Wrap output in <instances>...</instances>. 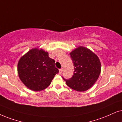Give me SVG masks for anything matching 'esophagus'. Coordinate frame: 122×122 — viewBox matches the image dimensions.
<instances>
[{"label": "esophagus", "mask_w": 122, "mask_h": 122, "mask_svg": "<svg viewBox=\"0 0 122 122\" xmlns=\"http://www.w3.org/2000/svg\"><path fill=\"white\" fill-rule=\"evenodd\" d=\"M62 69H59V73L60 74H61L62 73Z\"/></svg>", "instance_id": "34e87169"}]
</instances>
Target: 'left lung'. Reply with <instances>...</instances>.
Instances as JSON below:
<instances>
[{"label": "left lung", "instance_id": "obj_1", "mask_svg": "<svg viewBox=\"0 0 122 122\" xmlns=\"http://www.w3.org/2000/svg\"><path fill=\"white\" fill-rule=\"evenodd\" d=\"M74 66L71 78L66 81L69 87L76 91H87L93 85L101 71V63L98 57L87 48L79 47L70 53Z\"/></svg>", "mask_w": 122, "mask_h": 122}]
</instances>
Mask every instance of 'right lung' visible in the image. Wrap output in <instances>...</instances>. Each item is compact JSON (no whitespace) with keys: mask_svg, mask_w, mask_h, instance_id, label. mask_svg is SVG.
<instances>
[{"mask_svg":"<svg viewBox=\"0 0 122 122\" xmlns=\"http://www.w3.org/2000/svg\"><path fill=\"white\" fill-rule=\"evenodd\" d=\"M20 79L29 89L39 91L48 87L57 74L55 60L49 57L48 52L32 49L20 58L18 63Z\"/></svg>","mask_w":122,"mask_h":122,"instance_id":"1","label":"right lung"}]
</instances>
